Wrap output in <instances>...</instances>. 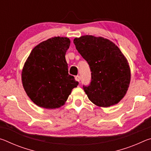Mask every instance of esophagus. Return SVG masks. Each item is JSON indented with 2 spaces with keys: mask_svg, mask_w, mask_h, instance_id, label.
I'll return each mask as SVG.
<instances>
[{
  "mask_svg": "<svg viewBox=\"0 0 151 151\" xmlns=\"http://www.w3.org/2000/svg\"><path fill=\"white\" fill-rule=\"evenodd\" d=\"M75 78V80L78 82H80V81H81V77H80V76H78V75L76 76Z\"/></svg>",
  "mask_w": 151,
  "mask_h": 151,
  "instance_id": "esophagus-1",
  "label": "esophagus"
}]
</instances>
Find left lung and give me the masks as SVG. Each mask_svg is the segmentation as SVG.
Masks as SVG:
<instances>
[{
	"label": "left lung",
	"instance_id": "1",
	"mask_svg": "<svg viewBox=\"0 0 151 151\" xmlns=\"http://www.w3.org/2000/svg\"><path fill=\"white\" fill-rule=\"evenodd\" d=\"M73 42L91 68V83L83 86L89 100L101 107L118 103L131 81L129 63L121 50L111 40L92 35L75 38Z\"/></svg>",
	"mask_w": 151,
	"mask_h": 151
}]
</instances>
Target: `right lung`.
<instances>
[{
  "label": "right lung",
  "mask_w": 151,
  "mask_h": 151,
  "mask_svg": "<svg viewBox=\"0 0 151 151\" xmlns=\"http://www.w3.org/2000/svg\"><path fill=\"white\" fill-rule=\"evenodd\" d=\"M70 40L53 37L33 48L24 63L22 82L25 92L37 106L53 109L63 106L78 85L68 75L65 59Z\"/></svg>",
  "instance_id": "obj_1"
}]
</instances>
